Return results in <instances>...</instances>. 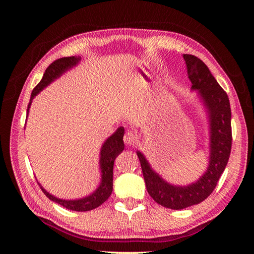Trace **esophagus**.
<instances>
[{
	"mask_svg": "<svg viewBox=\"0 0 254 254\" xmlns=\"http://www.w3.org/2000/svg\"><path fill=\"white\" fill-rule=\"evenodd\" d=\"M136 134L133 130H127L124 135V141L127 145H134L136 143Z\"/></svg>",
	"mask_w": 254,
	"mask_h": 254,
	"instance_id": "obj_1",
	"label": "esophagus"
}]
</instances>
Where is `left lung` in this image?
<instances>
[{
    "mask_svg": "<svg viewBox=\"0 0 254 254\" xmlns=\"http://www.w3.org/2000/svg\"><path fill=\"white\" fill-rule=\"evenodd\" d=\"M192 88L199 90L210 119V161L196 183L173 186L152 171L147 159L137 152L148 193L156 202L170 209H184L202 202L213 193L230 157L232 144L231 109L227 92L221 88L206 64L192 54H184Z\"/></svg>",
    "mask_w": 254,
    "mask_h": 254,
    "instance_id": "left-lung-1",
    "label": "left lung"
}]
</instances>
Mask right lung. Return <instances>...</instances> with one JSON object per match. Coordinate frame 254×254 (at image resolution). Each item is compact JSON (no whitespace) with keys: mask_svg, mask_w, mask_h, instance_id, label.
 Instances as JSON below:
<instances>
[{"mask_svg":"<svg viewBox=\"0 0 254 254\" xmlns=\"http://www.w3.org/2000/svg\"><path fill=\"white\" fill-rule=\"evenodd\" d=\"M79 61V58L75 57H68V58H61L55 60L54 62L48 65L46 71L41 78V81L36 85V88L33 89L32 93H31V99L34 98V96H37L45 86H47L52 81H54L55 78L59 77L62 72H64L67 69L71 68L72 65H75ZM31 102L27 105V112H29ZM124 134L125 129L124 127L118 128V130L114 133L112 136L107 138L105 143L103 144L102 151H100V169H102V183L98 189L96 190V192H93L91 195L84 197V199L79 200H62L58 199L53 195H51L50 193H47L43 187L40 186L41 190H43L45 195L48 199L54 201L60 204V206L67 208V209L75 210V211H88L92 210L95 208L99 207L100 204H103L105 201L109 199L113 190V165H114V159L117 158V156L124 150L125 144H124Z\"/></svg>","mask_w":254,"mask_h":254,"instance_id":"right-lung-1","label":"right lung"}]
</instances>
